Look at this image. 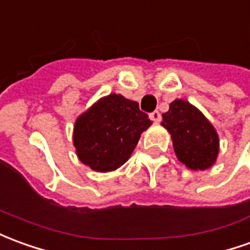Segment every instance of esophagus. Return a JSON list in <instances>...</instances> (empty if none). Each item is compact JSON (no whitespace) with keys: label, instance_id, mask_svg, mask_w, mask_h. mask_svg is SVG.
Listing matches in <instances>:
<instances>
[{"label":"esophagus","instance_id":"1","mask_svg":"<svg viewBox=\"0 0 250 250\" xmlns=\"http://www.w3.org/2000/svg\"><path fill=\"white\" fill-rule=\"evenodd\" d=\"M150 118H151V120L154 123H160L161 122V113L158 112V111H154V112L150 113Z\"/></svg>","mask_w":250,"mask_h":250}]
</instances>
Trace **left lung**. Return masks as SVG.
<instances>
[{
    "mask_svg": "<svg viewBox=\"0 0 250 250\" xmlns=\"http://www.w3.org/2000/svg\"><path fill=\"white\" fill-rule=\"evenodd\" d=\"M162 127L172 137L174 153L191 170H206L216 162L219 137L215 127L191 103L176 99L162 113Z\"/></svg>",
    "mask_w": 250,
    "mask_h": 250,
    "instance_id": "left-lung-1",
    "label": "left lung"
}]
</instances>
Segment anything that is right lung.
<instances>
[{
  "mask_svg": "<svg viewBox=\"0 0 250 250\" xmlns=\"http://www.w3.org/2000/svg\"><path fill=\"white\" fill-rule=\"evenodd\" d=\"M137 101L111 93L76 119L73 145L78 160L96 172L120 167L132 154L143 131L151 125Z\"/></svg>",
  "mask_w": 250,
  "mask_h": 250,
  "instance_id": "1",
  "label": "right lung"
}]
</instances>
